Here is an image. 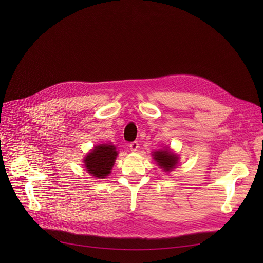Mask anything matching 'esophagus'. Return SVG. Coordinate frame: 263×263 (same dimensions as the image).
<instances>
[{
	"label": "esophagus",
	"instance_id": "34e87169",
	"mask_svg": "<svg viewBox=\"0 0 263 263\" xmlns=\"http://www.w3.org/2000/svg\"><path fill=\"white\" fill-rule=\"evenodd\" d=\"M129 148H130L132 151H137L138 148H139L138 141H133V142H130V144H129Z\"/></svg>",
	"mask_w": 263,
	"mask_h": 263
}]
</instances>
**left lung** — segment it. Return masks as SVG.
Segmentation results:
<instances>
[{
    "label": "left lung",
    "instance_id": "obj_1",
    "mask_svg": "<svg viewBox=\"0 0 263 263\" xmlns=\"http://www.w3.org/2000/svg\"><path fill=\"white\" fill-rule=\"evenodd\" d=\"M154 156V159L158 162V165L161 166V169L164 171H170L173 168H176L178 163V157L173 155L169 150L156 151Z\"/></svg>",
    "mask_w": 263,
    "mask_h": 263
}]
</instances>
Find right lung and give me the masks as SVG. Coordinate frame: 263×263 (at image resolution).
Wrapping results in <instances>:
<instances>
[{"instance_id": "add662e5", "label": "right lung", "mask_w": 263, "mask_h": 263, "mask_svg": "<svg viewBox=\"0 0 263 263\" xmlns=\"http://www.w3.org/2000/svg\"><path fill=\"white\" fill-rule=\"evenodd\" d=\"M116 156L117 151L113 145L97 146L85 157V169L92 176L99 179H104L109 174Z\"/></svg>"}]
</instances>
